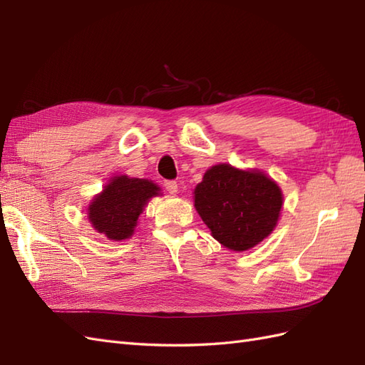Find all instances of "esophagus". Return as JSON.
I'll return each instance as SVG.
<instances>
[{
  "label": "esophagus",
  "instance_id": "obj_1",
  "mask_svg": "<svg viewBox=\"0 0 365 365\" xmlns=\"http://www.w3.org/2000/svg\"><path fill=\"white\" fill-rule=\"evenodd\" d=\"M164 187H165V190H168L170 195L178 193V184H176V181H165Z\"/></svg>",
  "mask_w": 365,
  "mask_h": 365
}]
</instances>
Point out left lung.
<instances>
[{
    "label": "left lung",
    "instance_id": "1",
    "mask_svg": "<svg viewBox=\"0 0 365 365\" xmlns=\"http://www.w3.org/2000/svg\"><path fill=\"white\" fill-rule=\"evenodd\" d=\"M195 208L212 236L242 252L259 245L277 227L283 207L280 185L259 169L212 165L193 190Z\"/></svg>",
    "mask_w": 365,
    "mask_h": 365
}]
</instances>
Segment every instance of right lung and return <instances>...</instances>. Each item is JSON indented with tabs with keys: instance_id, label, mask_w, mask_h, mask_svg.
Segmentation results:
<instances>
[{
	"instance_id": "add662e5",
	"label": "right lung",
	"mask_w": 365,
	"mask_h": 365,
	"mask_svg": "<svg viewBox=\"0 0 365 365\" xmlns=\"http://www.w3.org/2000/svg\"><path fill=\"white\" fill-rule=\"evenodd\" d=\"M161 195L160 187L150 180L115 175L86 207L88 220L97 233L109 240H126L134 236L138 217L148 202Z\"/></svg>"
}]
</instances>
